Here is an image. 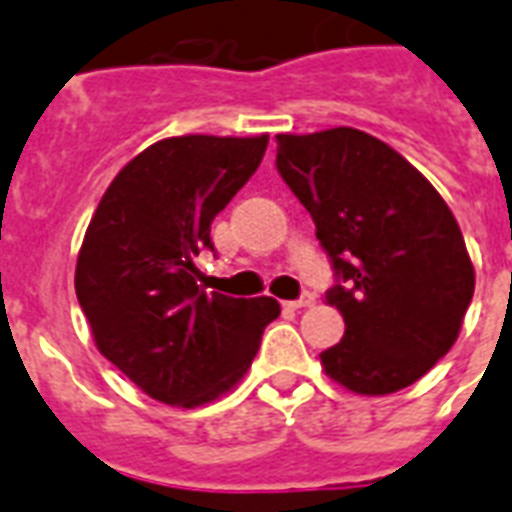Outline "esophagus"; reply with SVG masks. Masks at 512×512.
<instances>
[{"instance_id":"34e87169","label":"esophagus","mask_w":512,"mask_h":512,"mask_svg":"<svg viewBox=\"0 0 512 512\" xmlns=\"http://www.w3.org/2000/svg\"><path fill=\"white\" fill-rule=\"evenodd\" d=\"M312 304H315V293H310V291H304L299 299L291 301L293 310H304V307H312Z\"/></svg>"}]
</instances>
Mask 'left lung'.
<instances>
[{"instance_id": "8db88e82", "label": "left lung", "mask_w": 512, "mask_h": 512, "mask_svg": "<svg viewBox=\"0 0 512 512\" xmlns=\"http://www.w3.org/2000/svg\"><path fill=\"white\" fill-rule=\"evenodd\" d=\"M277 170L310 211L339 283L342 342L326 374L358 395H390L457 342L475 291L465 237L443 197L392 146L355 128L277 136Z\"/></svg>"}]
</instances>
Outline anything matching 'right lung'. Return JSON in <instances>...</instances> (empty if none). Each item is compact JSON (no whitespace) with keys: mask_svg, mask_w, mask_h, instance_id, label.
Masks as SVG:
<instances>
[{"mask_svg":"<svg viewBox=\"0 0 512 512\" xmlns=\"http://www.w3.org/2000/svg\"><path fill=\"white\" fill-rule=\"evenodd\" d=\"M269 136H176L136 154L95 208L74 288L95 347L149 398L194 408L221 398L280 315L269 296L197 285L211 221L256 173Z\"/></svg>","mask_w":512,"mask_h":512,"instance_id":"right-lung-1","label":"right lung"}]
</instances>
